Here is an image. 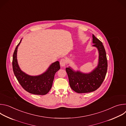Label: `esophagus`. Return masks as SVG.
<instances>
[{"mask_svg":"<svg viewBox=\"0 0 126 126\" xmlns=\"http://www.w3.org/2000/svg\"><path fill=\"white\" fill-rule=\"evenodd\" d=\"M66 61L65 59H61L60 61V66H62V67H64L66 65Z\"/></svg>","mask_w":126,"mask_h":126,"instance_id":"34e87169","label":"esophagus"}]
</instances>
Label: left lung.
I'll list each match as a JSON object with an SVG mask.
<instances>
[{
  "label": "left lung",
  "mask_w": 126,
  "mask_h": 126,
  "mask_svg": "<svg viewBox=\"0 0 126 126\" xmlns=\"http://www.w3.org/2000/svg\"><path fill=\"white\" fill-rule=\"evenodd\" d=\"M92 46L97 48L99 59L97 66L89 73L75 71L71 67L66 68L69 85L75 92L85 93L94 91L98 89L105 79L107 71L106 53L103 43L93 34Z\"/></svg>",
  "instance_id": "obj_1"
}]
</instances>
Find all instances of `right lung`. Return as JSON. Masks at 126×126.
Masks as SVG:
<instances>
[{
    "mask_svg": "<svg viewBox=\"0 0 126 126\" xmlns=\"http://www.w3.org/2000/svg\"><path fill=\"white\" fill-rule=\"evenodd\" d=\"M20 42L17 45L13 55L12 67L14 74L22 88L27 92L35 94L44 95L51 89L54 75L60 69L59 61L52 63L47 70L39 75L31 76L26 74L20 68L17 59V48Z\"/></svg>",
    "mask_w": 126,
    "mask_h": 126,
    "instance_id": "add662e5",
    "label": "right lung"
}]
</instances>
